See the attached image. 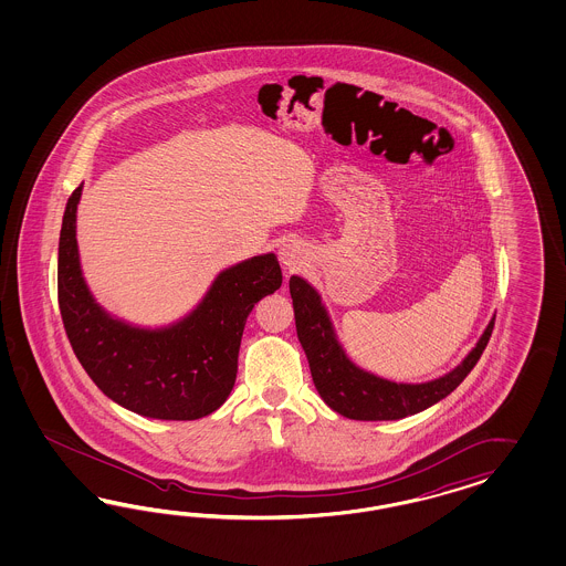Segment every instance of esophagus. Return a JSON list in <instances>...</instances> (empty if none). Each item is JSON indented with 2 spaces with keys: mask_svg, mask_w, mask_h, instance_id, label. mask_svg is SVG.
Masks as SVG:
<instances>
[{
  "mask_svg": "<svg viewBox=\"0 0 566 566\" xmlns=\"http://www.w3.org/2000/svg\"><path fill=\"white\" fill-rule=\"evenodd\" d=\"M277 259L286 272H298L308 261V251L296 240H286L277 249Z\"/></svg>",
  "mask_w": 566,
  "mask_h": 566,
  "instance_id": "esophagus-1",
  "label": "esophagus"
}]
</instances>
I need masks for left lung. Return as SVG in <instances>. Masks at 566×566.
Instances as JSON below:
<instances>
[{"mask_svg": "<svg viewBox=\"0 0 566 566\" xmlns=\"http://www.w3.org/2000/svg\"><path fill=\"white\" fill-rule=\"evenodd\" d=\"M291 296L298 343L307 355L317 392L332 411L357 421H396L440 402L478 365L496 319L492 317L478 344L452 371L423 384H402L360 369L350 360L334 332L319 292L307 280L292 275Z\"/></svg>", "mask_w": 566, "mask_h": 566, "instance_id": "obj_1", "label": "left lung"}]
</instances>
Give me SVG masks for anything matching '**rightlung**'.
Wrapping results in <instances>:
<instances>
[{
	"mask_svg": "<svg viewBox=\"0 0 566 566\" xmlns=\"http://www.w3.org/2000/svg\"><path fill=\"white\" fill-rule=\"evenodd\" d=\"M70 195L57 249V303L72 350L103 395L149 419L192 421L218 411L232 392L249 313L282 286L274 253L244 259L211 282L201 303L164 327L109 315L88 291Z\"/></svg>",
	"mask_w": 566,
	"mask_h": 566,
	"instance_id": "obj_1",
	"label": "right lung"
}]
</instances>
